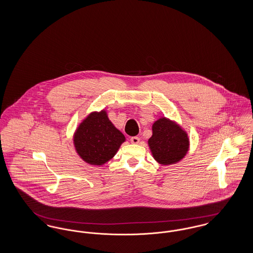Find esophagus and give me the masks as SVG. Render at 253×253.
<instances>
[{
    "label": "esophagus",
    "instance_id": "obj_1",
    "mask_svg": "<svg viewBox=\"0 0 253 253\" xmlns=\"http://www.w3.org/2000/svg\"><path fill=\"white\" fill-rule=\"evenodd\" d=\"M131 142H132V144H137L138 142H139V140H140V138L138 137V136H132L131 137Z\"/></svg>",
    "mask_w": 253,
    "mask_h": 253
}]
</instances>
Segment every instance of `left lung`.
<instances>
[{"instance_id":"1","label":"left lung","mask_w":253,"mask_h":253,"mask_svg":"<svg viewBox=\"0 0 253 253\" xmlns=\"http://www.w3.org/2000/svg\"><path fill=\"white\" fill-rule=\"evenodd\" d=\"M148 143L155 159L163 165L178 162L189 150L187 133L177 124L166 118L154 123L153 135Z\"/></svg>"}]
</instances>
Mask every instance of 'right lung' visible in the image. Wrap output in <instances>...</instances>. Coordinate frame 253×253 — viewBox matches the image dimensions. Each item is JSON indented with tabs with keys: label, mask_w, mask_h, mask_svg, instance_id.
I'll list each match as a JSON object with an SVG mask.
<instances>
[{
	"label": "right lung",
	"mask_w": 253,
	"mask_h": 253,
	"mask_svg": "<svg viewBox=\"0 0 253 253\" xmlns=\"http://www.w3.org/2000/svg\"><path fill=\"white\" fill-rule=\"evenodd\" d=\"M124 141L125 136L109 121L105 111L90 114L74 135L78 154L92 165L106 163Z\"/></svg>",
	"instance_id": "1"
}]
</instances>
